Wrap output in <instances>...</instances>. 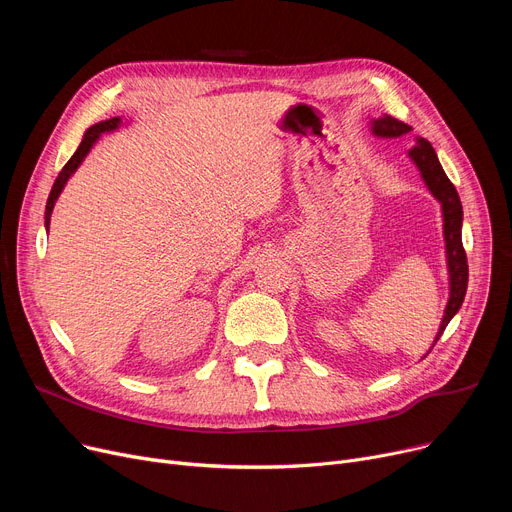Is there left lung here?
<instances>
[{"mask_svg":"<svg viewBox=\"0 0 512 512\" xmlns=\"http://www.w3.org/2000/svg\"><path fill=\"white\" fill-rule=\"evenodd\" d=\"M369 130L373 137L378 139H398L402 134H409L413 128L405 122L394 120L388 114H382L380 118L369 120ZM409 157L417 166L427 191L432 193V197L440 203V209H442V234H444V253H446V270H448V303L434 338V344H436L442 332L446 330V326L450 324V319L459 313L465 301L467 282H469V265H467V255L463 249V236H461L463 205L454 184L444 174L432 143L425 141L423 137H417L415 147L409 149ZM434 344L429 346V351H432Z\"/></svg>","mask_w":512,"mask_h":512,"instance_id":"1","label":"left lung"}]
</instances>
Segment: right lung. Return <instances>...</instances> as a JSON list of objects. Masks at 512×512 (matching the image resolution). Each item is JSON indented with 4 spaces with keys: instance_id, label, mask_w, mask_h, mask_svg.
<instances>
[{
    "instance_id": "1",
    "label": "right lung",
    "mask_w": 512,
    "mask_h": 512,
    "mask_svg": "<svg viewBox=\"0 0 512 512\" xmlns=\"http://www.w3.org/2000/svg\"><path fill=\"white\" fill-rule=\"evenodd\" d=\"M120 126H124V120L118 116V118H110V120H103V122H97L93 124L91 128H87L83 141H80L78 149L74 151V155L68 159V164L62 168L60 176L56 178V182H53L51 186V193H49V199H47V205H45V230H49V222H51V213H53V205H56L58 197L62 195L64 186L68 184V180L72 178V174L80 168V164H83L85 157L89 155V151L95 147V143L99 141V137L103 132H116Z\"/></svg>"
}]
</instances>
